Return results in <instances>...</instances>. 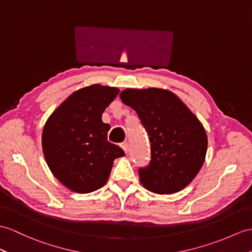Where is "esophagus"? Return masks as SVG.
<instances>
[{
    "label": "esophagus",
    "instance_id": "34e87169",
    "mask_svg": "<svg viewBox=\"0 0 252 252\" xmlns=\"http://www.w3.org/2000/svg\"><path fill=\"white\" fill-rule=\"evenodd\" d=\"M122 149L124 150V152L127 154V153H128V143H127V142L122 143Z\"/></svg>",
    "mask_w": 252,
    "mask_h": 252
}]
</instances>
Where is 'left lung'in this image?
Instances as JSON below:
<instances>
[{"label": "left lung", "instance_id": "left-lung-1", "mask_svg": "<svg viewBox=\"0 0 252 252\" xmlns=\"http://www.w3.org/2000/svg\"><path fill=\"white\" fill-rule=\"evenodd\" d=\"M120 98L138 113L149 133L151 161L139 169L141 184L159 194L181 191L204 163L207 137L203 125L168 90L126 89Z\"/></svg>", "mask_w": 252, "mask_h": 252}]
</instances>
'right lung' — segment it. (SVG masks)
Returning a JSON list of instances; mask_svg holds the SVG:
<instances>
[{"mask_svg": "<svg viewBox=\"0 0 252 252\" xmlns=\"http://www.w3.org/2000/svg\"><path fill=\"white\" fill-rule=\"evenodd\" d=\"M120 90L93 84L72 93L50 115L42 130L45 159L53 175L71 191L89 193L107 183L115 158L125 155L108 141L101 115Z\"/></svg>", "mask_w": 252, "mask_h": 252, "instance_id": "1", "label": "right lung"}]
</instances>
